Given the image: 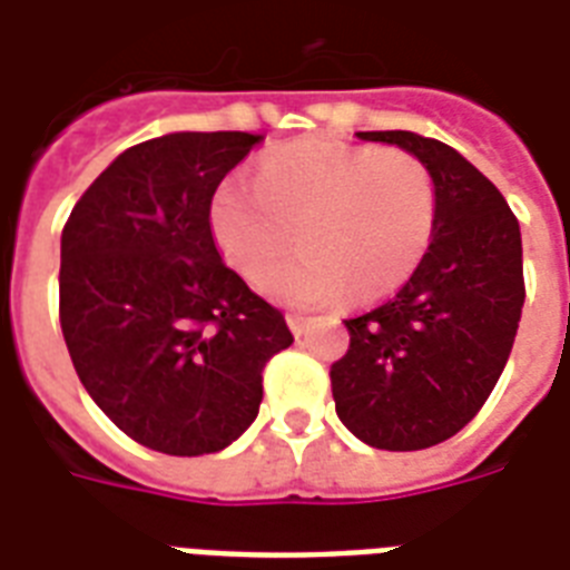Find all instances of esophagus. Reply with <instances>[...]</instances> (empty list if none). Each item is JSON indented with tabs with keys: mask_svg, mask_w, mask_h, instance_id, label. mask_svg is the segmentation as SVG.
Here are the masks:
<instances>
[{
	"mask_svg": "<svg viewBox=\"0 0 570 570\" xmlns=\"http://www.w3.org/2000/svg\"><path fill=\"white\" fill-rule=\"evenodd\" d=\"M285 322H288L291 334H294V336H301L303 331H306V318H303L301 313H288V315H285Z\"/></svg>",
	"mask_w": 570,
	"mask_h": 570,
	"instance_id": "obj_1",
	"label": "esophagus"
}]
</instances>
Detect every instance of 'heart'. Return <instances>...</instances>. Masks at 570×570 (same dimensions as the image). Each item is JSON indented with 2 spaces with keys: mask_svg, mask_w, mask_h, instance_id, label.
Listing matches in <instances>:
<instances>
[{
  "mask_svg": "<svg viewBox=\"0 0 570 570\" xmlns=\"http://www.w3.org/2000/svg\"><path fill=\"white\" fill-rule=\"evenodd\" d=\"M438 181L419 157L397 148L325 139L273 151L255 188L227 178L209 209L222 255L248 282L274 271L264 291L282 303H367L404 288L438 230Z\"/></svg>",
  "mask_w": 570,
  "mask_h": 570,
  "instance_id": "heart-1",
  "label": "heart"
}]
</instances>
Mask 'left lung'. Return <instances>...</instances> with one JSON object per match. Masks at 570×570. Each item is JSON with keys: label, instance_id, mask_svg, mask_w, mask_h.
<instances>
[{"label": "left lung", "instance_id": "left-lung-1", "mask_svg": "<svg viewBox=\"0 0 570 570\" xmlns=\"http://www.w3.org/2000/svg\"><path fill=\"white\" fill-rule=\"evenodd\" d=\"M355 136L419 157L440 212L404 288L346 318L348 352L331 367L336 416L376 450H428L480 413L510 358L525 303L522 234L501 190L450 145L410 130Z\"/></svg>", "mask_w": 570, "mask_h": 570}]
</instances>
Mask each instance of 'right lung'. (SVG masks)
Instances as JSON below:
<instances>
[{"label": "right lung", "instance_id": "obj_1", "mask_svg": "<svg viewBox=\"0 0 570 570\" xmlns=\"http://www.w3.org/2000/svg\"><path fill=\"white\" fill-rule=\"evenodd\" d=\"M264 136L166 132L118 154L60 239V327L94 404L148 450L206 455L257 419L261 373L294 343L227 267L212 197Z\"/></svg>", "mask_w": 570, "mask_h": 570}]
</instances>
